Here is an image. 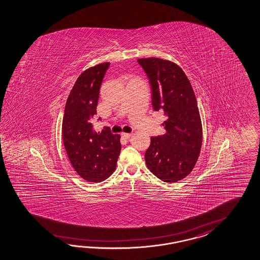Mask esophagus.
Wrapping results in <instances>:
<instances>
[{"label": "esophagus", "mask_w": 260, "mask_h": 260, "mask_svg": "<svg viewBox=\"0 0 260 260\" xmlns=\"http://www.w3.org/2000/svg\"><path fill=\"white\" fill-rule=\"evenodd\" d=\"M122 135V137H124V138H126V139H128L133 134H125V133H123V134H121Z\"/></svg>", "instance_id": "1"}]
</instances>
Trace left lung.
Returning <instances> with one entry per match:
<instances>
[{
    "mask_svg": "<svg viewBox=\"0 0 260 260\" xmlns=\"http://www.w3.org/2000/svg\"><path fill=\"white\" fill-rule=\"evenodd\" d=\"M137 62L148 78L151 103L164 112L167 133L152 136L145 159L148 169L166 183H175L195 167L203 141L197 99L189 79L177 64L157 57Z\"/></svg>",
    "mask_w": 260,
    "mask_h": 260,
    "instance_id": "obj_1",
    "label": "left lung"
}]
</instances>
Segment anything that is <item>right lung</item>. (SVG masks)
<instances>
[{
	"label": "right lung",
	"instance_id": "right-lung-1",
	"mask_svg": "<svg viewBox=\"0 0 260 260\" xmlns=\"http://www.w3.org/2000/svg\"><path fill=\"white\" fill-rule=\"evenodd\" d=\"M109 66L106 62L84 71L74 85L64 111L62 139L66 152L77 174L92 183L112 175L121 150L120 135L112 134L107 126L96 133L91 123Z\"/></svg>",
	"mask_w": 260,
	"mask_h": 260
}]
</instances>
